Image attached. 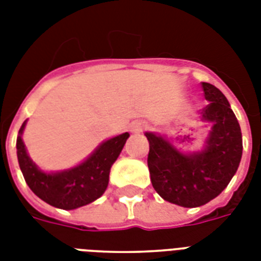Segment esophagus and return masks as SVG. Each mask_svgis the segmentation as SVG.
Segmentation results:
<instances>
[{"instance_id":"esophagus-1","label":"esophagus","mask_w":261,"mask_h":261,"mask_svg":"<svg viewBox=\"0 0 261 261\" xmlns=\"http://www.w3.org/2000/svg\"><path fill=\"white\" fill-rule=\"evenodd\" d=\"M145 128H146V124L143 122H135L134 124H133V127H131L133 133H142Z\"/></svg>"}]
</instances>
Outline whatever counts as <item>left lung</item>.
<instances>
[{
    "instance_id": "1",
    "label": "left lung",
    "mask_w": 261,
    "mask_h": 261,
    "mask_svg": "<svg viewBox=\"0 0 261 261\" xmlns=\"http://www.w3.org/2000/svg\"><path fill=\"white\" fill-rule=\"evenodd\" d=\"M204 98L202 120L211 123L206 149L182 154L163 137L146 133L149 141L147 167L157 194L181 207L206 204L222 192L243 155V137L239 120L225 94L208 83H202Z\"/></svg>"
}]
</instances>
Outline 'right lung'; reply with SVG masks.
Masks as SVG:
<instances>
[{
    "label": "right lung",
    "mask_w": 261,
    "mask_h": 261,
    "mask_svg": "<svg viewBox=\"0 0 261 261\" xmlns=\"http://www.w3.org/2000/svg\"><path fill=\"white\" fill-rule=\"evenodd\" d=\"M25 122L17 137L18 165L27 184L36 196L51 206L73 210L89 204L100 198L107 190L112 164L120 154L128 133L120 134L101 143L89 159L75 168L58 173H44L28 157L21 139Z\"/></svg>",
    "instance_id": "obj_1"
}]
</instances>
